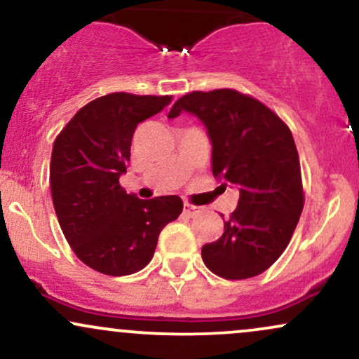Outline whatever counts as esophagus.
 <instances>
[{
  "label": "esophagus",
  "mask_w": 359,
  "mask_h": 359,
  "mask_svg": "<svg viewBox=\"0 0 359 359\" xmlns=\"http://www.w3.org/2000/svg\"><path fill=\"white\" fill-rule=\"evenodd\" d=\"M201 212V208H196L192 204H184V214H187L189 217H196Z\"/></svg>",
  "instance_id": "obj_1"
}]
</instances>
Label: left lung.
<instances>
[{
  "label": "left lung",
  "instance_id": "obj_1",
  "mask_svg": "<svg viewBox=\"0 0 359 359\" xmlns=\"http://www.w3.org/2000/svg\"><path fill=\"white\" fill-rule=\"evenodd\" d=\"M180 113L208 130L214 177L240 191L222 236L203 246L205 266L228 280L257 277L287 248L304 208L294 137L273 111L233 89L185 94L168 118Z\"/></svg>",
  "mask_w": 359,
  "mask_h": 359
}]
</instances>
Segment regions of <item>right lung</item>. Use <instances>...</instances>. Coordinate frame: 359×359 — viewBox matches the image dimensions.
Here are the masks:
<instances>
[{"label": "right lung", "instance_id": "add662e5", "mask_svg": "<svg viewBox=\"0 0 359 359\" xmlns=\"http://www.w3.org/2000/svg\"><path fill=\"white\" fill-rule=\"evenodd\" d=\"M170 101L172 96L108 94L77 111L55 138L53 208L65 240L93 270L123 277L145 269L160 231L182 212L179 196L143 201L119 185L137 126Z\"/></svg>", "mask_w": 359, "mask_h": 359}]
</instances>
